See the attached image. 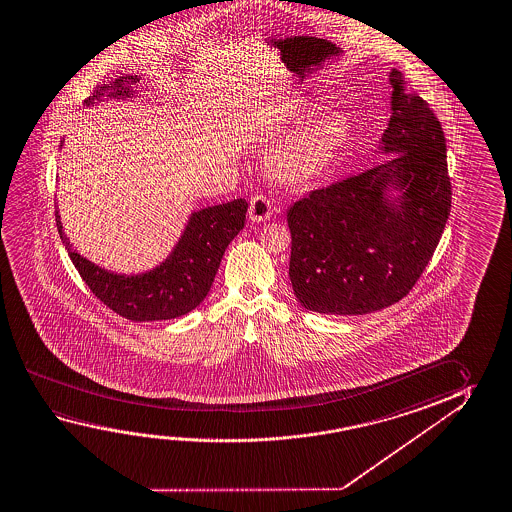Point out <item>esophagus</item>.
<instances>
[{
	"label": "esophagus",
	"instance_id": "esophagus-1",
	"mask_svg": "<svg viewBox=\"0 0 512 512\" xmlns=\"http://www.w3.org/2000/svg\"><path fill=\"white\" fill-rule=\"evenodd\" d=\"M248 214H250V219L257 221V223L259 221H268L271 218V214H273V205H271L266 196L257 194V196H253L252 200H250Z\"/></svg>",
	"mask_w": 512,
	"mask_h": 512
}]
</instances>
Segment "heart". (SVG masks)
<instances>
[{
	"instance_id": "b5f03b06",
	"label": "heart",
	"mask_w": 512,
	"mask_h": 512,
	"mask_svg": "<svg viewBox=\"0 0 512 512\" xmlns=\"http://www.w3.org/2000/svg\"><path fill=\"white\" fill-rule=\"evenodd\" d=\"M350 128L341 114H321L282 139L269 153V168L291 184L309 182L336 159Z\"/></svg>"
}]
</instances>
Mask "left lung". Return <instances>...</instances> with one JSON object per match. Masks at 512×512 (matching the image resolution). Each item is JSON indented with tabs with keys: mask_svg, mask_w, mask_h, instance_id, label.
<instances>
[{
	"mask_svg": "<svg viewBox=\"0 0 512 512\" xmlns=\"http://www.w3.org/2000/svg\"><path fill=\"white\" fill-rule=\"evenodd\" d=\"M393 116L380 150L389 159L309 193L287 212L289 278L305 309L357 316L411 293L452 207L443 126L427 101L391 71ZM400 186L399 202L385 200Z\"/></svg>",
	"mask_w": 512,
	"mask_h": 512,
	"instance_id": "1",
	"label": "left lung"
}]
</instances>
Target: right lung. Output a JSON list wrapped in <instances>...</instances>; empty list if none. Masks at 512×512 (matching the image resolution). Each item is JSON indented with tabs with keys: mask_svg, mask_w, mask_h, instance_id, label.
<instances>
[{
	"mask_svg": "<svg viewBox=\"0 0 512 512\" xmlns=\"http://www.w3.org/2000/svg\"><path fill=\"white\" fill-rule=\"evenodd\" d=\"M137 82L139 76L128 75L98 84L84 103L91 105L103 94L109 98L130 96ZM246 210L248 203L239 198L194 212L182 239L166 262L150 273L135 277L114 275L80 257L62 232L59 210H55V221L69 257L94 296L119 316L143 323L184 316L205 300L223 253L244 228Z\"/></svg>",
	"mask_w": 512,
	"mask_h": 512,
	"instance_id": "add662e5",
	"label": "right lung"
}]
</instances>
